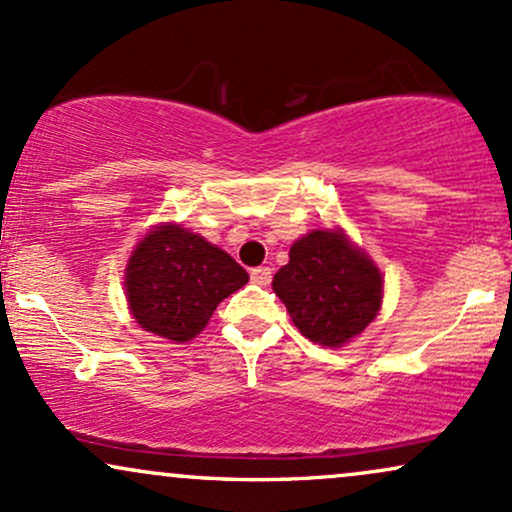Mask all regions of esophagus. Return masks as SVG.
I'll list each match as a JSON object with an SVG mask.
<instances>
[{
    "mask_svg": "<svg viewBox=\"0 0 512 512\" xmlns=\"http://www.w3.org/2000/svg\"><path fill=\"white\" fill-rule=\"evenodd\" d=\"M250 279L255 281L257 286H269V281H272V269H269V267L250 269Z\"/></svg>",
    "mask_w": 512,
    "mask_h": 512,
    "instance_id": "obj_1",
    "label": "esophagus"
}]
</instances>
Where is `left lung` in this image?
Instances as JSON below:
<instances>
[{"instance_id": "obj_1", "label": "left lung", "mask_w": 512, "mask_h": 512, "mask_svg": "<svg viewBox=\"0 0 512 512\" xmlns=\"http://www.w3.org/2000/svg\"><path fill=\"white\" fill-rule=\"evenodd\" d=\"M272 289L303 337L344 346L361 334L383 303V276L344 231H310L291 245L289 264L274 274Z\"/></svg>"}]
</instances>
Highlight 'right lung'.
<instances>
[{"label":"right lung","instance_id":"obj_1","mask_svg":"<svg viewBox=\"0 0 512 512\" xmlns=\"http://www.w3.org/2000/svg\"><path fill=\"white\" fill-rule=\"evenodd\" d=\"M248 279L228 252L178 223H163L134 248L125 269V291L139 327L182 344L197 337L216 305Z\"/></svg>","mask_w":512,"mask_h":512}]
</instances>
